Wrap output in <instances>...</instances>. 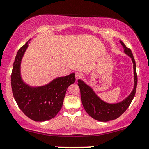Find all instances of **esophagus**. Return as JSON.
Wrapping results in <instances>:
<instances>
[{"mask_svg":"<svg viewBox=\"0 0 149 149\" xmlns=\"http://www.w3.org/2000/svg\"><path fill=\"white\" fill-rule=\"evenodd\" d=\"M82 76H83V75H82L81 73L77 72V73H76V80H78V79H80V78H81Z\"/></svg>","mask_w":149,"mask_h":149,"instance_id":"esophagus-1","label":"esophagus"}]
</instances>
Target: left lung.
Here are the masks:
<instances>
[{
    "instance_id": "1",
    "label": "left lung",
    "mask_w": 149,
    "mask_h": 149,
    "mask_svg": "<svg viewBox=\"0 0 149 149\" xmlns=\"http://www.w3.org/2000/svg\"><path fill=\"white\" fill-rule=\"evenodd\" d=\"M120 42L121 45L124 48L125 54H127L132 60L133 68H134V86L132 92L125 100L117 104H108L104 102L97 96L91 88L86 85L83 80H78V85L80 88V96L83 107L86 112L92 118L102 122L115 120L120 117L130 105L132 101L134 98L136 93V85H137V75H136V64L134 58L132 53L131 49L126 47L123 41Z\"/></svg>"
}]
</instances>
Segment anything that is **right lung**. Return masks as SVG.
<instances>
[{"label": "right lung", "instance_id": "add662e5", "mask_svg": "<svg viewBox=\"0 0 149 149\" xmlns=\"http://www.w3.org/2000/svg\"><path fill=\"white\" fill-rule=\"evenodd\" d=\"M27 47L28 42L19 49L13 63L11 74L13 96L19 109L30 119L39 122L48 120L61 110L68 87L75 83V73L59 77L42 87L29 86L20 76V64Z\"/></svg>", "mask_w": 149, "mask_h": 149}]
</instances>
